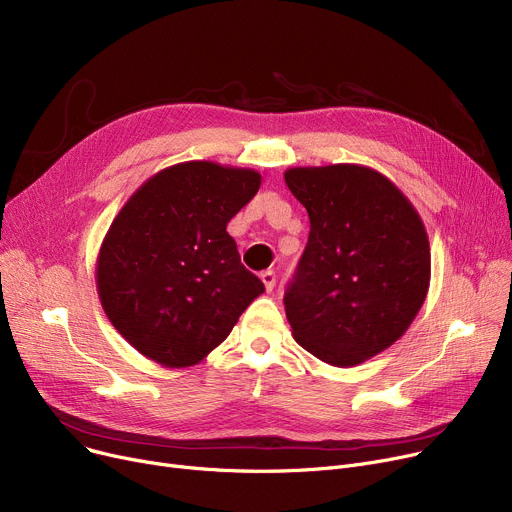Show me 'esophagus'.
Segmentation results:
<instances>
[{"label":"esophagus","instance_id":"34e87169","mask_svg":"<svg viewBox=\"0 0 512 512\" xmlns=\"http://www.w3.org/2000/svg\"><path fill=\"white\" fill-rule=\"evenodd\" d=\"M261 282H263V286H265V290H267V292H272V290H274V286H276V274H274L272 270L263 272V274H261Z\"/></svg>","mask_w":512,"mask_h":512}]
</instances>
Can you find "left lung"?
<instances>
[{"label": "left lung", "instance_id": "obj_1", "mask_svg": "<svg viewBox=\"0 0 512 512\" xmlns=\"http://www.w3.org/2000/svg\"><path fill=\"white\" fill-rule=\"evenodd\" d=\"M309 213L299 272L284 294L292 336L334 367H355L409 330L432 257L421 215L382 172L359 164L284 172Z\"/></svg>", "mask_w": 512, "mask_h": 512}]
</instances>
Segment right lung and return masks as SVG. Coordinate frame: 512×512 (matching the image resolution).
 <instances>
[{
  "instance_id": "obj_1",
  "label": "right lung",
  "mask_w": 512,
  "mask_h": 512,
  "mask_svg": "<svg viewBox=\"0 0 512 512\" xmlns=\"http://www.w3.org/2000/svg\"><path fill=\"white\" fill-rule=\"evenodd\" d=\"M259 186L257 170L193 159L159 170L122 205L95 282L107 319L143 357L168 369L201 363L265 290L226 232Z\"/></svg>"
}]
</instances>
